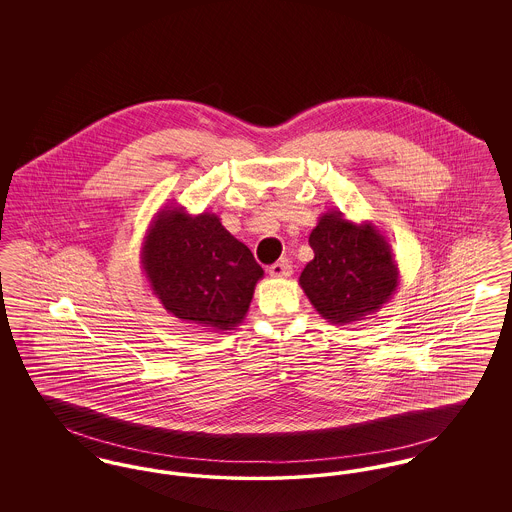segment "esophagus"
Segmentation results:
<instances>
[{"label":"esophagus","mask_w":512,"mask_h":512,"mask_svg":"<svg viewBox=\"0 0 512 512\" xmlns=\"http://www.w3.org/2000/svg\"><path fill=\"white\" fill-rule=\"evenodd\" d=\"M268 274L272 278H288V276H292V265H290V261L282 259V261L268 267Z\"/></svg>","instance_id":"1"}]
</instances>
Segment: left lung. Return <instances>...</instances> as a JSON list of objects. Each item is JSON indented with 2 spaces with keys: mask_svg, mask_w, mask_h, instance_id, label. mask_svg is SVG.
I'll list each match as a JSON object with an SVG mask.
<instances>
[{
  "mask_svg": "<svg viewBox=\"0 0 512 512\" xmlns=\"http://www.w3.org/2000/svg\"><path fill=\"white\" fill-rule=\"evenodd\" d=\"M315 259L299 286L318 315L332 324L363 322L399 288V268L388 238L370 220L361 224L328 211L309 236Z\"/></svg>",
  "mask_w": 512,
  "mask_h": 512,
  "instance_id": "left-lung-1",
  "label": "left lung"
}]
</instances>
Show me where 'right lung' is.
<instances>
[{
  "label": "right lung",
  "instance_id": "obj_1",
  "mask_svg": "<svg viewBox=\"0 0 512 512\" xmlns=\"http://www.w3.org/2000/svg\"><path fill=\"white\" fill-rule=\"evenodd\" d=\"M140 263L169 315L217 332L242 324L265 274L215 213L190 215L174 203L149 222Z\"/></svg>",
  "mask_w": 512,
  "mask_h": 512
}]
</instances>
